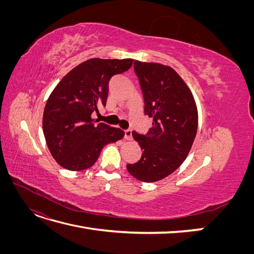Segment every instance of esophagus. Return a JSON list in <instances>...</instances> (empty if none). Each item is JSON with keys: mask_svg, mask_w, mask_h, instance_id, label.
<instances>
[{"mask_svg": "<svg viewBox=\"0 0 254 254\" xmlns=\"http://www.w3.org/2000/svg\"><path fill=\"white\" fill-rule=\"evenodd\" d=\"M125 139L128 140V141H130V140L132 139V131L130 129L125 130Z\"/></svg>", "mask_w": 254, "mask_h": 254, "instance_id": "34e87169", "label": "esophagus"}]
</instances>
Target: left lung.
<instances>
[{"label":"left lung","instance_id":"1","mask_svg":"<svg viewBox=\"0 0 254 254\" xmlns=\"http://www.w3.org/2000/svg\"><path fill=\"white\" fill-rule=\"evenodd\" d=\"M134 72L144 97V113L152 119L146 134L132 131L143 150L127 171L143 182H156L178 168L191 148L198 127L193 94L171 66L134 60Z\"/></svg>","mask_w":254,"mask_h":254}]
</instances>
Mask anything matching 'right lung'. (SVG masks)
<instances>
[{"instance_id": "add662e5", "label": "right lung", "mask_w": 254, "mask_h": 254, "mask_svg": "<svg viewBox=\"0 0 254 254\" xmlns=\"http://www.w3.org/2000/svg\"><path fill=\"white\" fill-rule=\"evenodd\" d=\"M133 59L92 58L75 66L60 80L45 105L42 127L57 163L68 171L94 165L104 146L123 139L120 128L91 118L106 106L112 76L129 70Z\"/></svg>"}]
</instances>
